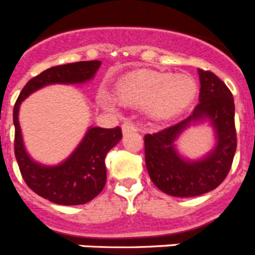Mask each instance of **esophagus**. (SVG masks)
Masks as SVG:
<instances>
[{
    "instance_id": "obj_1",
    "label": "esophagus",
    "mask_w": 255,
    "mask_h": 255,
    "mask_svg": "<svg viewBox=\"0 0 255 255\" xmlns=\"http://www.w3.org/2000/svg\"><path fill=\"white\" fill-rule=\"evenodd\" d=\"M136 129H138V128H136V125H135L132 121H130V120L124 121V124H123L124 134H126V132H129V131H136Z\"/></svg>"
}]
</instances>
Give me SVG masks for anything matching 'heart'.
Returning a JSON list of instances; mask_svg holds the SVG:
<instances>
[{
    "mask_svg": "<svg viewBox=\"0 0 255 255\" xmlns=\"http://www.w3.org/2000/svg\"><path fill=\"white\" fill-rule=\"evenodd\" d=\"M123 102L135 107L149 106L157 119H167L184 111L194 100L195 82L189 75L172 76L148 70L132 71L121 79L116 88Z\"/></svg>",
    "mask_w": 255,
    "mask_h": 255,
    "instance_id": "heart-1",
    "label": "heart"
}]
</instances>
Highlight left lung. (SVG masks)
Wrapping results in <instances>:
<instances>
[{
	"mask_svg": "<svg viewBox=\"0 0 255 255\" xmlns=\"http://www.w3.org/2000/svg\"><path fill=\"white\" fill-rule=\"evenodd\" d=\"M199 102L185 120L144 135L145 164L159 190L173 197H197L217 188L226 179L236 150L234 97L222 80L208 70L198 69ZM208 118L215 126L218 145L204 160L188 162L173 148V141L190 122Z\"/></svg>",
	"mask_w": 255,
	"mask_h": 255,
	"instance_id": "left-lung-1",
	"label": "left lung"
}]
</instances>
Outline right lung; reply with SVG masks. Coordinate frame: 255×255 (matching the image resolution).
Returning <instances> with one entry per match:
<instances>
[{
    "instance_id": "1",
    "label": "right lung",
    "mask_w": 255,
    "mask_h": 255,
    "mask_svg": "<svg viewBox=\"0 0 255 255\" xmlns=\"http://www.w3.org/2000/svg\"><path fill=\"white\" fill-rule=\"evenodd\" d=\"M100 66L101 61H80L44 70L26 83L13 106V150L21 176L31 190L52 203L78 206L91 202L100 194L105 188L107 177L106 155L123 138L121 128H91L75 152L64 163L55 167H46L31 161L24 149L17 120L19 106L29 94L44 85L87 82L93 78Z\"/></svg>"
}]
</instances>
